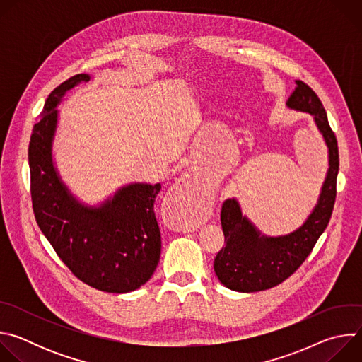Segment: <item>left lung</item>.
Instances as JSON below:
<instances>
[{"label":"left lung","mask_w":362,"mask_h":362,"mask_svg":"<svg viewBox=\"0 0 362 362\" xmlns=\"http://www.w3.org/2000/svg\"><path fill=\"white\" fill-rule=\"evenodd\" d=\"M295 83L296 87L286 105L291 109L314 116L329 148L328 175L314 212L298 230L286 236H261L249 221L242 216L235 199L223 202L221 223L225 246L218 252L214 268L219 281L233 291H265L288 279L313 252L317 240L327 229L334 211L339 170L338 141L317 93L300 80Z\"/></svg>","instance_id":"left-lung-1"}]
</instances>
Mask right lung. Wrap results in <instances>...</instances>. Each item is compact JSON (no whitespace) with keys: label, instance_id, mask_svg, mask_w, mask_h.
I'll return each instance as SVG.
<instances>
[{"label":"right lung","instance_id":"add662e5","mask_svg":"<svg viewBox=\"0 0 362 362\" xmlns=\"http://www.w3.org/2000/svg\"><path fill=\"white\" fill-rule=\"evenodd\" d=\"M77 74L49 93L28 144L31 200L35 221L76 278L103 292L126 293L144 285L160 259L162 238L154 199L162 186L134 183L100 208H86L67 192L51 160L60 98L78 83Z\"/></svg>","mask_w":362,"mask_h":362}]
</instances>
